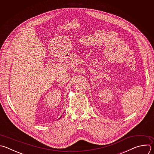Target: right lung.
<instances>
[{"label": "right lung", "mask_w": 154, "mask_h": 154, "mask_svg": "<svg viewBox=\"0 0 154 154\" xmlns=\"http://www.w3.org/2000/svg\"><path fill=\"white\" fill-rule=\"evenodd\" d=\"M60 118H61V117H60Z\"/></svg>", "instance_id": "1"}]
</instances>
